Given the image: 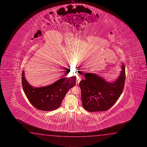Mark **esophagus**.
Instances as JSON below:
<instances>
[{
    "instance_id": "obj_1",
    "label": "esophagus",
    "mask_w": 147,
    "mask_h": 147,
    "mask_svg": "<svg viewBox=\"0 0 147 147\" xmlns=\"http://www.w3.org/2000/svg\"><path fill=\"white\" fill-rule=\"evenodd\" d=\"M81 80V77L79 76H77L76 77V84H78Z\"/></svg>"
}]
</instances>
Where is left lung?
I'll return each instance as SVG.
<instances>
[{"mask_svg":"<svg viewBox=\"0 0 147 147\" xmlns=\"http://www.w3.org/2000/svg\"><path fill=\"white\" fill-rule=\"evenodd\" d=\"M122 64L120 75L113 82L106 81L96 74L85 73V79L79 84L83 108L91 112L105 111L115 104L122 93L125 84V67Z\"/></svg>","mask_w":147,"mask_h":147,"instance_id":"1","label":"left lung"}]
</instances>
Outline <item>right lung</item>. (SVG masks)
I'll return each mask as SVG.
<instances>
[{
  "mask_svg": "<svg viewBox=\"0 0 147 147\" xmlns=\"http://www.w3.org/2000/svg\"><path fill=\"white\" fill-rule=\"evenodd\" d=\"M22 82L26 96L35 108L41 111H53L60 106L68 90L75 85L76 77L63 78L50 85L35 87L26 80L23 70Z\"/></svg>",
  "mask_w": 147,
  "mask_h": 147,
  "instance_id": "1",
  "label": "right lung"
}]
</instances>
